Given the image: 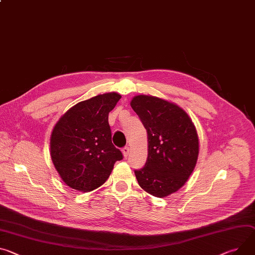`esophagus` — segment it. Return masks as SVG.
<instances>
[{"label":"esophagus","mask_w":255,"mask_h":255,"mask_svg":"<svg viewBox=\"0 0 255 255\" xmlns=\"http://www.w3.org/2000/svg\"><path fill=\"white\" fill-rule=\"evenodd\" d=\"M129 147L128 146H125V147H123L122 148V152H123V155H124V157H127L128 156V154H129Z\"/></svg>","instance_id":"1"}]
</instances>
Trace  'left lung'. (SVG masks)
Segmentation results:
<instances>
[{
	"mask_svg": "<svg viewBox=\"0 0 255 255\" xmlns=\"http://www.w3.org/2000/svg\"><path fill=\"white\" fill-rule=\"evenodd\" d=\"M133 111L147 132L148 153L135 170L139 186L155 197H166L186 183L199 152L198 135L189 116L177 105L151 96H136Z\"/></svg>",
	"mask_w": 255,
	"mask_h": 255,
	"instance_id": "left-lung-1",
	"label": "left lung"
}]
</instances>
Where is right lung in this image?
<instances>
[{
	"label": "right lung",
	"instance_id": "right-lung-1",
	"mask_svg": "<svg viewBox=\"0 0 255 255\" xmlns=\"http://www.w3.org/2000/svg\"><path fill=\"white\" fill-rule=\"evenodd\" d=\"M121 96L100 95L69 109L51 135V157L69 187L88 192L103 185L117 160L123 158L112 143L109 113Z\"/></svg>",
	"mask_w": 255,
	"mask_h": 255
}]
</instances>
